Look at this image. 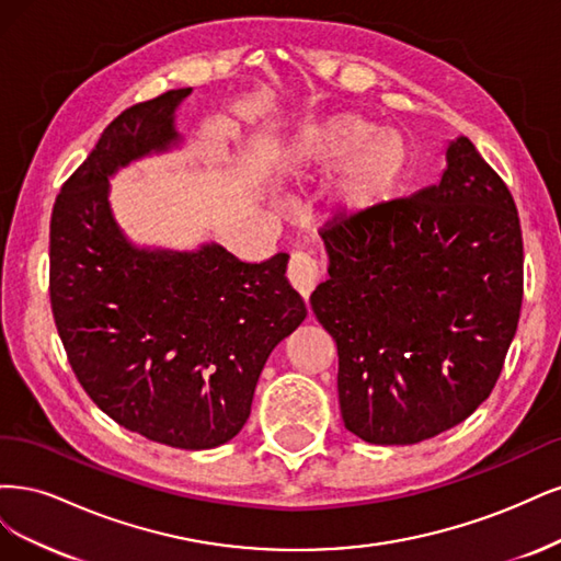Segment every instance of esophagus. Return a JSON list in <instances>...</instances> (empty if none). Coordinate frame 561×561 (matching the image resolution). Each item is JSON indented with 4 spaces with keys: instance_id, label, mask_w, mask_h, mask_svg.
Listing matches in <instances>:
<instances>
[{
    "instance_id": "34e87169",
    "label": "esophagus",
    "mask_w": 561,
    "mask_h": 561,
    "mask_svg": "<svg viewBox=\"0 0 561 561\" xmlns=\"http://www.w3.org/2000/svg\"><path fill=\"white\" fill-rule=\"evenodd\" d=\"M288 282L294 284L296 291L307 300L312 294V288L319 282V265L310 254H302V251H296L291 256V263H288Z\"/></svg>"
}]
</instances>
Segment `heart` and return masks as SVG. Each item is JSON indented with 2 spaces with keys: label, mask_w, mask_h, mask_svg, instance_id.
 I'll use <instances>...</instances> for the list:
<instances>
[{
  "label": "heart",
  "mask_w": 561,
  "mask_h": 561,
  "mask_svg": "<svg viewBox=\"0 0 561 561\" xmlns=\"http://www.w3.org/2000/svg\"><path fill=\"white\" fill-rule=\"evenodd\" d=\"M410 149L401 133L382 130L356 112L298 123L286 139L284 165L296 184L323 182L340 172L327 193V211L352 221L387 205L408 170Z\"/></svg>",
  "instance_id": "heart-1"
}]
</instances>
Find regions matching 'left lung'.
I'll return each instance as SVG.
<instances>
[{
	"label": "left lung",
	"instance_id": "left-lung-1",
	"mask_svg": "<svg viewBox=\"0 0 561 561\" xmlns=\"http://www.w3.org/2000/svg\"><path fill=\"white\" fill-rule=\"evenodd\" d=\"M438 184L321 232L329 279L310 305L337 345L347 431L414 445L492 393L522 307L513 195L468 137Z\"/></svg>",
	"mask_w": 561,
	"mask_h": 561
}]
</instances>
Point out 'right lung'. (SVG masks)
<instances>
[{"mask_svg": "<svg viewBox=\"0 0 561 561\" xmlns=\"http://www.w3.org/2000/svg\"><path fill=\"white\" fill-rule=\"evenodd\" d=\"M193 88L125 110L71 174L50 216V307L71 370L114 422L153 443L209 449L249 420L256 382L307 317L288 254L244 263L216 242L133 244L110 179L184 144L176 110Z\"/></svg>", "mask_w": 561, "mask_h": 561, "instance_id": "1", "label": "right lung"}]
</instances>
